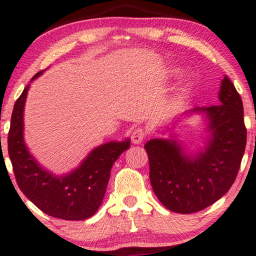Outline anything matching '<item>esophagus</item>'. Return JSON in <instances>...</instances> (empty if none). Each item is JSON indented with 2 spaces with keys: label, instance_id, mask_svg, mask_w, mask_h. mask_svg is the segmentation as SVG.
I'll return each instance as SVG.
<instances>
[{
  "label": "esophagus",
  "instance_id": "1",
  "mask_svg": "<svg viewBox=\"0 0 256 256\" xmlns=\"http://www.w3.org/2000/svg\"><path fill=\"white\" fill-rule=\"evenodd\" d=\"M146 137V131L144 128H138L134 130L132 132V136H131V139H132V142L134 144H140V142L144 140V138Z\"/></svg>",
  "mask_w": 256,
  "mask_h": 256
}]
</instances>
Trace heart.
Segmentation results:
<instances>
[{
    "instance_id": "1",
    "label": "heart",
    "mask_w": 256,
    "mask_h": 256,
    "mask_svg": "<svg viewBox=\"0 0 256 256\" xmlns=\"http://www.w3.org/2000/svg\"><path fill=\"white\" fill-rule=\"evenodd\" d=\"M172 72H176V70H172Z\"/></svg>"
}]
</instances>
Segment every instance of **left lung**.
<instances>
[{"mask_svg":"<svg viewBox=\"0 0 256 256\" xmlns=\"http://www.w3.org/2000/svg\"><path fill=\"white\" fill-rule=\"evenodd\" d=\"M220 104L194 108L185 114H202L208 132L205 146L190 153L171 134L145 144L153 192L176 213L199 212L212 205L233 185L247 142L240 94L227 76L221 80Z\"/></svg>","mask_w":256,"mask_h":256,"instance_id":"obj_1","label":"left lung"}]
</instances>
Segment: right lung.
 Returning a JSON list of instances; mask_svg holds the SVG:
<instances>
[{"label": "right lung", "instance_id": "right-lung-1", "mask_svg": "<svg viewBox=\"0 0 256 256\" xmlns=\"http://www.w3.org/2000/svg\"><path fill=\"white\" fill-rule=\"evenodd\" d=\"M43 74L40 71L32 82ZM26 85L14 105L8 134V152L20 190L48 216L63 220H85L100 208L116 160L130 148L131 139L108 142L94 148L80 166L66 174L56 176L43 168L24 142Z\"/></svg>", "mask_w": 256, "mask_h": 256}]
</instances>
